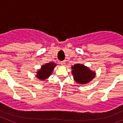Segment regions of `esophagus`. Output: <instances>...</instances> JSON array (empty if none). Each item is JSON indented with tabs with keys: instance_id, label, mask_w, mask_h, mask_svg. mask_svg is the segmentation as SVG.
I'll return each instance as SVG.
<instances>
[{
	"instance_id": "34e87169",
	"label": "esophagus",
	"mask_w": 123,
	"mask_h": 123,
	"mask_svg": "<svg viewBox=\"0 0 123 123\" xmlns=\"http://www.w3.org/2000/svg\"><path fill=\"white\" fill-rule=\"evenodd\" d=\"M61 65H63V66H65V64H66V60H64V61H62V62H61Z\"/></svg>"
}]
</instances>
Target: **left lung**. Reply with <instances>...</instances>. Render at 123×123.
<instances>
[{
    "mask_svg": "<svg viewBox=\"0 0 123 123\" xmlns=\"http://www.w3.org/2000/svg\"><path fill=\"white\" fill-rule=\"evenodd\" d=\"M74 80L80 84L89 82L95 78V73L82 64H76L71 67Z\"/></svg>",
    "mask_w": 123,
    "mask_h": 123,
    "instance_id": "8db88e82",
    "label": "left lung"
}]
</instances>
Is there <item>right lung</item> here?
I'll use <instances>...</instances> for the list:
<instances>
[{
    "label": "right lung",
    "instance_id": "add662e5",
    "mask_svg": "<svg viewBox=\"0 0 123 123\" xmlns=\"http://www.w3.org/2000/svg\"><path fill=\"white\" fill-rule=\"evenodd\" d=\"M56 65L53 62L48 63L45 65H42L41 69L37 72L36 78L41 80H44L49 78L52 73Z\"/></svg>",
    "mask_w": 123,
    "mask_h": 123
}]
</instances>
